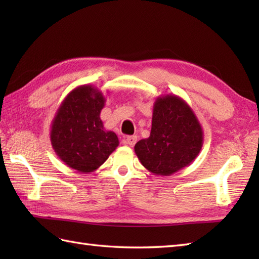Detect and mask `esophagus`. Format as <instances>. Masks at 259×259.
I'll return each instance as SVG.
<instances>
[{"label": "esophagus", "mask_w": 259, "mask_h": 259, "mask_svg": "<svg viewBox=\"0 0 259 259\" xmlns=\"http://www.w3.org/2000/svg\"><path fill=\"white\" fill-rule=\"evenodd\" d=\"M126 144H128L130 147H134L137 142V136H129L126 137Z\"/></svg>", "instance_id": "34e87169"}]
</instances>
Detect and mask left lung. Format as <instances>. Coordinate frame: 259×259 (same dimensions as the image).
Segmentation results:
<instances>
[{"label": "left lung", "instance_id": "8db88e82", "mask_svg": "<svg viewBox=\"0 0 259 259\" xmlns=\"http://www.w3.org/2000/svg\"><path fill=\"white\" fill-rule=\"evenodd\" d=\"M203 131L184 99L164 95L153 103L149 138L138 141L135 152L141 164L157 176H171L199 155Z\"/></svg>", "mask_w": 259, "mask_h": 259}]
</instances>
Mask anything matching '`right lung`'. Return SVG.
<instances>
[{
  "label": "right lung",
  "instance_id": "add662e5",
  "mask_svg": "<svg viewBox=\"0 0 259 259\" xmlns=\"http://www.w3.org/2000/svg\"><path fill=\"white\" fill-rule=\"evenodd\" d=\"M106 103L96 87H76L64 98L51 122L50 139L57 156L76 171H95L117 149L119 139L104 129L100 118Z\"/></svg>",
  "mask_w": 259,
  "mask_h": 259
}]
</instances>
